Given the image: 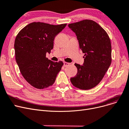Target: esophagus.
<instances>
[{
    "mask_svg": "<svg viewBox=\"0 0 129 129\" xmlns=\"http://www.w3.org/2000/svg\"><path fill=\"white\" fill-rule=\"evenodd\" d=\"M70 63H68V62H64V67H66V66H68L69 65H70Z\"/></svg>",
    "mask_w": 129,
    "mask_h": 129,
    "instance_id": "esophagus-1",
    "label": "esophagus"
}]
</instances>
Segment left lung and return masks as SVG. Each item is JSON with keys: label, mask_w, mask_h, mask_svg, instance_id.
<instances>
[{"label": "left lung", "mask_w": 129, "mask_h": 129, "mask_svg": "<svg viewBox=\"0 0 129 129\" xmlns=\"http://www.w3.org/2000/svg\"><path fill=\"white\" fill-rule=\"evenodd\" d=\"M77 36L80 48L84 53L83 65L75 63L77 74L71 78L75 87L84 90L98 85L108 71L111 61L110 37L95 21L85 19L69 24Z\"/></svg>", "instance_id": "1"}]
</instances>
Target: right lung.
Instances as JSON below:
<instances>
[{"label": "right lung", "instance_id": "right-lung-1", "mask_svg": "<svg viewBox=\"0 0 129 129\" xmlns=\"http://www.w3.org/2000/svg\"><path fill=\"white\" fill-rule=\"evenodd\" d=\"M66 25L33 22L16 36L14 44L16 62L22 75L33 87L43 89L54 83L63 63L48 59L46 54L51 53L55 36Z\"/></svg>", "mask_w": 129, "mask_h": 129}]
</instances>
